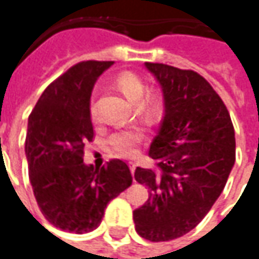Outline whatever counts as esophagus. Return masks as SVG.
Segmentation results:
<instances>
[{"mask_svg":"<svg viewBox=\"0 0 259 259\" xmlns=\"http://www.w3.org/2000/svg\"><path fill=\"white\" fill-rule=\"evenodd\" d=\"M129 167H130V171H132V174L135 173V170H136V163H133V161H130V163H129Z\"/></svg>","mask_w":259,"mask_h":259,"instance_id":"esophagus-1","label":"esophagus"}]
</instances>
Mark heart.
<instances>
[{"mask_svg":"<svg viewBox=\"0 0 259 259\" xmlns=\"http://www.w3.org/2000/svg\"><path fill=\"white\" fill-rule=\"evenodd\" d=\"M116 83L119 86V89L122 91L130 100L133 102H140L143 99L144 92H146V86L143 80L137 76L133 72H122L117 75ZM91 116L92 119H98V110L96 106L92 103L91 106ZM143 133L139 129H130V130H117L115 132L110 139L109 143L115 149L116 153H119L120 156L124 157H132L137 153V149L143 140Z\"/></svg>","mask_w":259,"mask_h":259,"instance_id":"obj_1","label":"heart"}]
</instances>
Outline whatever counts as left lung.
<instances>
[{"label":"left lung","mask_w":259,"mask_h":259,"mask_svg":"<svg viewBox=\"0 0 259 259\" xmlns=\"http://www.w3.org/2000/svg\"><path fill=\"white\" fill-rule=\"evenodd\" d=\"M161 86L164 117L149 156L156 168L137 167L147 201L133 211L144 240H176L196 228L211 210L235 161L230 113L212 86L194 70L146 62Z\"/></svg>","instance_id":"1"}]
</instances>
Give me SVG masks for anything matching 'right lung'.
I'll return each mask as SVG.
<instances>
[{
    "instance_id": "1",
    "label": "right lung",
    "mask_w": 259,
    "mask_h": 259,
    "mask_svg": "<svg viewBox=\"0 0 259 259\" xmlns=\"http://www.w3.org/2000/svg\"><path fill=\"white\" fill-rule=\"evenodd\" d=\"M110 61L73 65L44 91L28 119L25 154L33 196L44 217L69 233L98 228L107 203L132 184L119 159L100 168L83 163L92 142L91 95Z\"/></svg>"
}]
</instances>
